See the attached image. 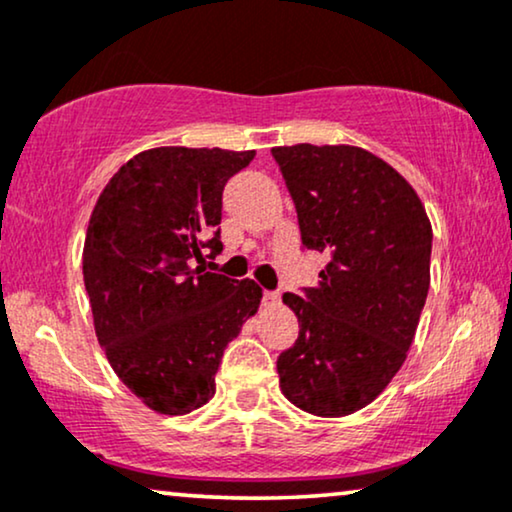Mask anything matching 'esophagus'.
Listing matches in <instances>:
<instances>
[{"mask_svg": "<svg viewBox=\"0 0 512 512\" xmlns=\"http://www.w3.org/2000/svg\"><path fill=\"white\" fill-rule=\"evenodd\" d=\"M263 305H275L277 301H280V294L277 291H263Z\"/></svg>", "mask_w": 512, "mask_h": 512, "instance_id": "esophagus-1", "label": "esophagus"}]
</instances>
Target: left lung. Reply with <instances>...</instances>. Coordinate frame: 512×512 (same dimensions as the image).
Returning a JSON list of instances; mask_svg holds the SVG:
<instances>
[{
  "label": "left lung",
  "instance_id": "left-lung-1",
  "mask_svg": "<svg viewBox=\"0 0 512 512\" xmlns=\"http://www.w3.org/2000/svg\"><path fill=\"white\" fill-rule=\"evenodd\" d=\"M303 249L329 263L317 287L284 294L298 338L277 357L280 388L315 416L367 407L414 341L430 287L433 230L414 188L353 145L272 148Z\"/></svg>",
  "mask_w": 512,
  "mask_h": 512
}]
</instances>
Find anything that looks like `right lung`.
Listing matches in <instances>:
<instances>
[{"label": "right lung", "instance_id": "1", "mask_svg": "<svg viewBox=\"0 0 512 512\" xmlns=\"http://www.w3.org/2000/svg\"><path fill=\"white\" fill-rule=\"evenodd\" d=\"M254 155L145 150L110 178L91 214L82 265L98 343L159 414H188L214 397L225 345L261 303L256 282L204 268L223 251L225 183Z\"/></svg>", "mask_w": 512, "mask_h": 512}]
</instances>
